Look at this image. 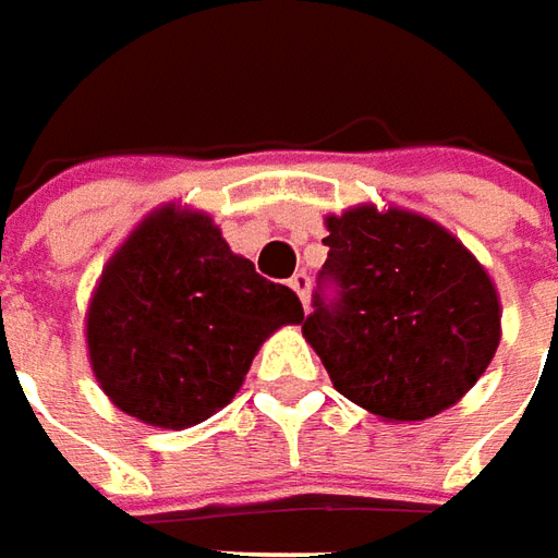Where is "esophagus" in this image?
<instances>
[{"mask_svg":"<svg viewBox=\"0 0 558 558\" xmlns=\"http://www.w3.org/2000/svg\"><path fill=\"white\" fill-rule=\"evenodd\" d=\"M288 286L294 288V291H298V298H300V303H303V306H306V303H310V288H312V279H310V272H294V276H291V282H288Z\"/></svg>","mask_w":558,"mask_h":558,"instance_id":"obj_1","label":"esophagus"}]
</instances>
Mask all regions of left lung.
Listing matches in <instances>:
<instances>
[{"instance_id":"1","label":"left lung","mask_w":558,"mask_h":558,"mask_svg":"<svg viewBox=\"0 0 558 558\" xmlns=\"http://www.w3.org/2000/svg\"><path fill=\"white\" fill-rule=\"evenodd\" d=\"M303 322L333 387L387 421H426L499 349V298L457 236L424 216L354 207L327 219Z\"/></svg>"}]
</instances>
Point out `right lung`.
<instances>
[{
  "label": "right lung",
  "mask_w": 558,
  "mask_h": 558,
  "mask_svg": "<svg viewBox=\"0 0 558 558\" xmlns=\"http://www.w3.org/2000/svg\"><path fill=\"white\" fill-rule=\"evenodd\" d=\"M300 322L298 294L234 255L209 216L165 207L101 272L86 342L113 405L185 429L234 399L272 330Z\"/></svg>",
  "instance_id": "1"
}]
</instances>
